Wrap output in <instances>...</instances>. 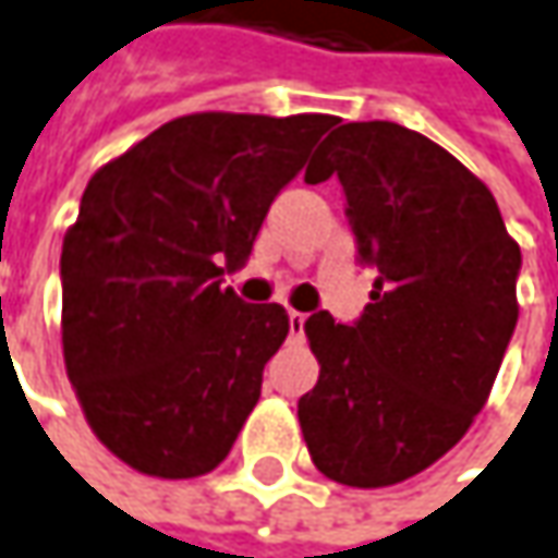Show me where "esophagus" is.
<instances>
[{
  "instance_id": "34e87169",
  "label": "esophagus",
  "mask_w": 558,
  "mask_h": 558,
  "mask_svg": "<svg viewBox=\"0 0 558 558\" xmlns=\"http://www.w3.org/2000/svg\"><path fill=\"white\" fill-rule=\"evenodd\" d=\"M303 323H306V316L296 313V310H290V335L293 338H303Z\"/></svg>"
}]
</instances>
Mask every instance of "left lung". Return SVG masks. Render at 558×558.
I'll return each instance as SVG.
<instances>
[{"label": "left lung", "mask_w": 558, "mask_h": 558, "mask_svg": "<svg viewBox=\"0 0 558 558\" xmlns=\"http://www.w3.org/2000/svg\"><path fill=\"white\" fill-rule=\"evenodd\" d=\"M331 175L380 278L361 323H303L319 380L296 418L323 476L386 488L457 447L488 402L518 326L521 245L485 181L402 124H341L306 169L310 184Z\"/></svg>", "instance_id": "obj_1"}]
</instances>
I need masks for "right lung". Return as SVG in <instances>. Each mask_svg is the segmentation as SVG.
Returning a JSON list of instances; mask_svg holds the SVG:
<instances>
[{"instance_id":"obj_1","label":"right lung","mask_w":558,"mask_h":558,"mask_svg":"<svg viewBox=\"0 0 558 558\" xmlns=\"http://www.w3.org/2000/svg\"><path fill=\"white\" fill-rule=\"evenodd\" d=\"M331 114H184L105 162L63 235V361L92 434L130 470H217L262 396L290 316L242 303L278 191Z\"/></svg>"}]
</instances>
